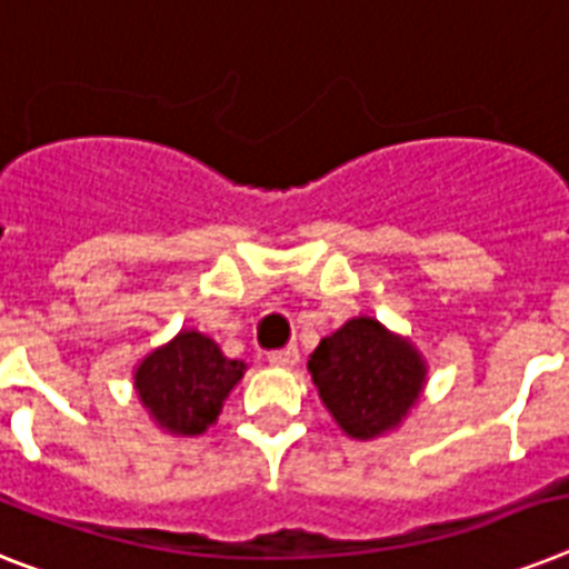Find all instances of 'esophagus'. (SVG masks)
<instances>
[{"instance_id":"esophagus-1","label":"esophagus","mask_w":569,"mask_h":569,"mask_svg":"<svg viewBox=\"0 0 569 569\" xmlns=\"http://www.w3.org/2000/svg\"><path fill=\"white\" fill-rule=\"evenodd\" d=\"M269 362L274 365V368H295V365L300 362V350L295 348V345H289V348H280V350H271Z\"/></svg>"}]
</instances>
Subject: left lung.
I'll return each instance as SVG.
<instances>
[{
  "instance_id": "8db88e82",
  "label": "left lung",
  "mask_w": 569,
  "mask_h": 569,
  "mask_svg": "<svg viewBox=\"0 0 569 569\" xmlns=\"http://www.w3.org/2000/svg\"><path fill=\"white\" fill-rule=\"evenodd\" d=\"M307 368L332 420L359 441L400 427L427 382V362L412 341L368 316L321 339Z\"/></svg>"
}]
</instances>
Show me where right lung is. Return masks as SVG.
Masks as SVG:
<instances>
[{
  "instance_id": "obj_1",
  "label": "right lung",
  "mask_w": 569,
  "mask_h": 569,
  "mask_svg": "<svg viewBox=\"0 0 569 569\" xmlns=\"http://www.w3.org/2000/svg\"><path fill=\"white\" fill-rule=\"evenodd\" d=\"M244 368L242 359L224 357L204 332L180 330L137 365L133 389L157 427L172 436H201L219 420Z\"/></svg>"
}]
</instances>
